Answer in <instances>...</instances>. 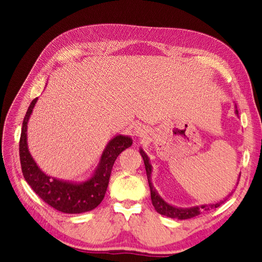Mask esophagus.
<instances>
[{"label": "esophagus", "mask_w": 262, "mask_h": 262, "mask_svg": "<svg viewBox=\"0 0 262 262\" xmlns=\"http://www.w3.org/2000/svg\"><path fill=\"white\" fill-rule=\"evenodd\" d=\"M135 133H136V135L138 136V137H145V136H147V129H146V127L145 126H143V125H138V126H136L135 127Z\"/></svg>", "instance_id": "obj_1"}]
</instances>
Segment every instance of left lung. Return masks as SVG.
<instances>
[{
	"mask_svg": "<svg viewBox=\"0 0 262 262\" xmlns=\"http://www.w3.org/2000/svg\"><path fill=\"white\" fill-rule=\"evenodd\" d=\"M235 113L237 114V110H235ZM142 158L144 160V164H145V170H146V174H147V180H148V186H149V190H151V199H152V204L154 206L155 210L158 211L159 214L168 216L170 219H178V220H188V219H192V217L198 216L200 213H203V210H210L213 208H217L224 203V200H221L220 203L216 204H209V205H202V206H193V207L190 208H180V207H174L170 204L160 197V194L158 191L155 190V188L152 185V180H151V174H152V165L149 163V159L145 152L141 148L140 151Z\"/></svg>",
	"mask_w": 262,
	"mask_h": 262,
	"instance_id": "1",
	"label": "left lung"
}]
</instances>
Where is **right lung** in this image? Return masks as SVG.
<instances>
[{
    "instance_id": "add662e5",
    "label": "right lung",
    "mask_w": 262,
    "mask_h": 262,
    "mask_svg": "<svg viewBox=\"0 0 262 262\" xmlns=\"http://www.w3.org/2000/svg\"><path fill=\"white\" fill-rule=\"evenodd\" d=\"M37 100L38 98L33 99L27 110L19 142L20 163L26 181L43 202L62 213L80 214L94 209L102 202L107 191L110 173L117 157L132 146L133 140L129 136L117 135L109 141L93 176L86 181L70 182L49 177L43 173L32 159L27 144L28 121Z\"/></svg>"
}]
</instances>
